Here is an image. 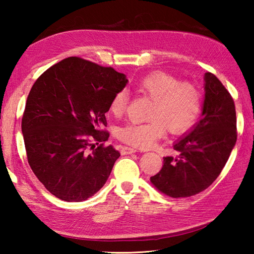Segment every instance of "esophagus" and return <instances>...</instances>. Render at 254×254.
Segmentation results:
<instances>
[{"label": "esophagus", "mask_w": 254, "mask_h": 254, "mask_svg": "<svg viewBox=\"0 0 254 254\" xmlns=\"http://www.w3.org/2000/svg\"><path fill=\"white\" fill-rule=\"evenodd\" d=\"M136 149L135 148H132V147H127V146H123L121 148V154L122 155H128V154H132V153H135Z\"/></svg>", "instance_id": "obj_1"}]
</instances>
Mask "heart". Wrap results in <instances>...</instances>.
Segmentation results:
<instances>
[{
    "mask_svg": "<svg viewBox=\"0 0 254 254\" xmlns=\"http://www.w3.org/2000/svg\"><path fill=\"white\" fill-rule=\"evenodd\" d=\"M138 93L153 100L148 111V122L127 123L118 128L117 137L130 146L149 148L164 136L165 128L171 134L188 131L202 112L203 95L195 84L180 82L165 72H153L136 84ZM127 91L119 90L112 97L109 111L120 118L128 104Z\"/></svg>",
    "mask_w": 254,
    "mask_h": 254,
    "instance_id": "1",
    "label": "heart"
}]
</instances>
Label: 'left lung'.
<instances>
[{"label": "left lung", "mask_w": 254, "mask_h": 254, "mask_svg": "<svg viewBox=\"0 0 254 254\" xmlns=\"http://www.w3.org/2000/svg\"><path fill=\"white\" fill-rule=\"evenodd\" d=\"M237 141V119L233 97L213 73L205 74L202 119L179 139L177 157L167 156L150 181L171 197H187L207 189L217 179Z\"/></svg>", "instance_id": "1"}]
</instances>
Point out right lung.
<instances>
[{"label": "right lung", "instance_id": "add662e5", "mask_svg": "<svg viewBox=\"0 0 254 254\" xmlns=\"http://www.w3.org/2000/svg\"><path fill=\"white\" fill-rule=\"evenodd\" d=\"M127 82L111 66L69 57L32 85L21 119L27 159L58 198L85 201L104 187L120 153L104 145L109 132L102 127L112 97Z\"/></svg>", "mask_w": 254, "mask_h": 254}]
</instances>
